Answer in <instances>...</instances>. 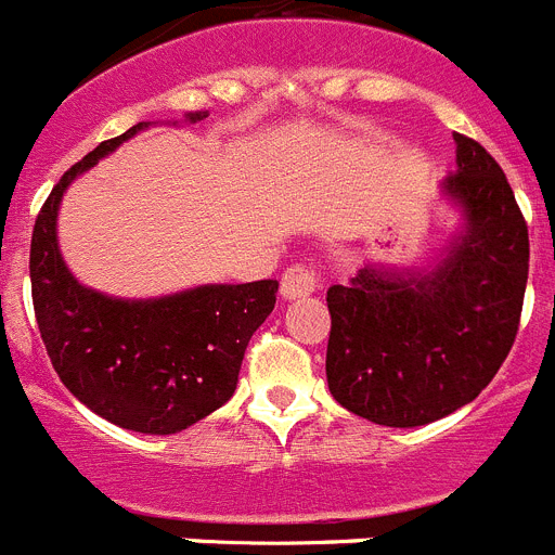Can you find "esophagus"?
<instances>
[{"label":"esophagus","instance_id":"34e87169","mask_svg":"<svg viewBox=\"0 0 555 555\" xmlns=\"http://www.w3.org/2000/svg\"><path fill=\"white\" fill-rule=\"evenodd\" d=\"M320 286V278L313 269H308L306 263H294L283 272V281H281V294L283 300H294V297H306V294L317 292Z\"/></svg>","mask_w":555,"mask_h":555}]
</instances>
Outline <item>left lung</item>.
<instances>
[{
  "mask_svg": "<svg viewBox=\"0 0 555 555\" xmlns=\"http://www.w3.org/2000/svg\"><path fill=\"white\" fill-rule=\"evenodd\" d=\"M444 194L467 228L430 272L361 269L327 288V386L370 423L416 428L473 403L506 361L528 283V224L498 160L455 132Z\"/></svg>",
  "mask_w": 555,
  "mask_h": 555,
  "instance_id": "8db88e82",
  "label": "left lung"
}]
</instances>
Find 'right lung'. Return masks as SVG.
<instances>
[{
  "label": "right lung",
  "mask_w": 555,
  "mask_h": 555,
  "mask_svg": "<svg viewBox=\"0 0 555 555\" xmlns=\"http://www.w3.org/2000/svg\"><path fill=\"white\" fill-rule=\"evenodd\" d=\"M144 127L139 121L102 141L57 180L33 228L29 283L38 331L63 386L107 423L164 436L233 397L249 338L274 308L278 281L199 286L158 300H116L75 281L55 233L63 191Z\"/></svg>",
  "instance_id": "1"
}]
</instances>
